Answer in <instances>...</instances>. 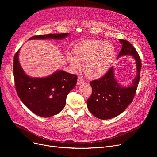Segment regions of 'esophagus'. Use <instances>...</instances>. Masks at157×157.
<instances>
[{
  "label": "esophagus",
  "instance_id": "34e87169",
  "mask_svg": "<svg viewBox=\"0 0 157 157\" xmlns=\"http://www.w3.org/2000/svg\"><path fill=\"white\" fill-rule=\"evenodd\" d=\"M84 82V80L81 78H78V81H77V84L78 85H81V84H83Z\"/></svg>",
  "mask_w": 157,
  "mask_h": 157
}]
</instances>
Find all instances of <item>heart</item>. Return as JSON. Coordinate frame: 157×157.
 I'll use <instances>...</instances> for the list:
<instances>
[{
	"mask_svg": "<svg viewBox=\"0 0 157 157\" xmlns=\"http://www.w3.org/2000/svg\"><path fill=\"white\" fill-rule=\"evenodd\" d=\"M74 55H68V59L75 70L81 68L80 61L85 62L84 70L91 78H100L105 74L113 63L116 51L112 44L105 41L89 40L82 41L75 48Z\"/></svg>",
	"mask_w": 157,
	"mask_h": 157,
	"instance_id": "b5f03b06",
	"label": "heart"
}]
</instances>
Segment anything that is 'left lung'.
Returning a JSON list of instances; mask_svg holds the SVG:
<instances>
[{
  "instance_id": "1",
  "label": "left lung",
  "mask_w": 157,
  "mask_h": 157,
  "mask_svg": "<svg viewBox=\"0 0 157 157\" xmlns=\"http://www.w3.org/2000/svg\"><path fill=\"white\" fill-rule=\"evenodd\" d=\"M119 40L122 49L117 58L131 55L136 61L137 75L128 86L124 87L114 77L113 66L104 76L90 82L93 92L87 101V108L94 116L102 120L114 118L123 113L133 101L139 82L142 66L139 55L130 42L123 39Z\"/></svg>"
}]
</instances>
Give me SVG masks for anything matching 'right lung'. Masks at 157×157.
Instances as JSON below:
<instances>
[{"mask_svg": "<svg viewBox=\"0 0 157 157\" xmlns=\"http://www.w3.org/2000/svg\"><path fill=\"white\" fill-rule=\"evenodd\" d=\"M69 33L34 36L29 40H62ZM20 50L13 59V76L17 94L32 112L40 117H50L59 113L66 104L67 95L75 87L77 76L57 70L44 78H32L22 69L18 59Z\"/></svg>", "mask_w": 157, "mask_h": 157, "instance_id": "right-lung-1", "label": "right lung"}]
</instances>
